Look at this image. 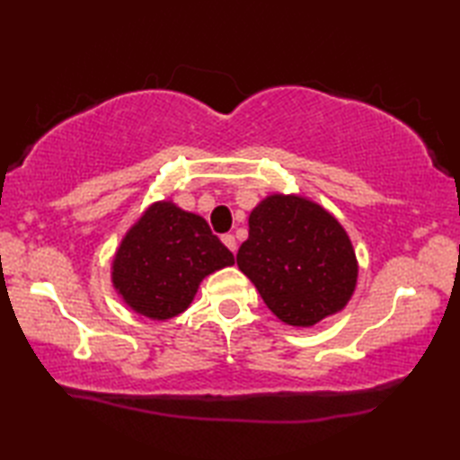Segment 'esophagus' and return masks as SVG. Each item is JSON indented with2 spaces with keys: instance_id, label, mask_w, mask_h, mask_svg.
I'll return each instance as SVG.
<instances>
[{
  "instance_id": "obj_1",
  "label": "esophagus",
  "mask_w": 460,
  "mask_h": 460,
  "mask_svg": "<svg viewBox=\"0 0 460 460\" xmlns=\"http://www.w3.org/2000/svg\"><path fill=\"white\" fill-rule=\"evenodd\" d=\"M221 241H223V245L227 247L231 252H235V251H237V241H235V237L231 235V233H227V235H223V237H221Z\"/></svg>"
}]
</instances>
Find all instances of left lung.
I'll use <instances>...</instances> for the list:
<instances>
[{
  "mask_svg": "<svg viewBox=\"0 0 460 460\" xmlns=\"http://www.w3.org/2000/svg\"><path fill=\"white\" fill-rule=\"evenodd\" d=\"M237 265L272 314L302 328L344 308L358 280L356 252L344 227L300 195H269L251 211Z\"/></svg>",
  "mask_w": 460,
  "mask_h": 460,
  "instance_id": "obj_1",
  "label": "left lung"
}]
</instances>
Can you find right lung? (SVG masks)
<instances>
[{"mask_svg": "<svg viewBox=\"0 0 460 460\" xmlns=\"http://www.w3.org/2000/svg\"><path fill=\"white\" fill-rule=\"evenodd\" d=\"M235 265L208 221L172 201H155L126 233L112 261V285L138 314L170 320L191 305L199 282Z\"/></svg>", "mask_w": 460, "mask_h": 460, "instance_id": "1", "label": "right lung"}]
</instances>
